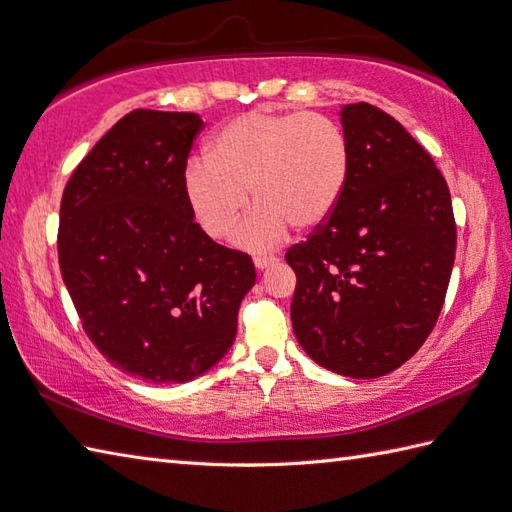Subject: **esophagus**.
<instances>
[{"mask_svg":"<svg viewBox=\"0 0 512 512\" xmlns=\"http://www.w3.org/2000/svg\"><path fill=\"white\" fill-rule=\"evenodd\" d=\"M253 264H255L257 270H266V268L277 264V257H255Z\"/></svg>","mask_w":512,"mask_h":512,"instance_id":"obj_1","label":"esophagus"}]
</instances>
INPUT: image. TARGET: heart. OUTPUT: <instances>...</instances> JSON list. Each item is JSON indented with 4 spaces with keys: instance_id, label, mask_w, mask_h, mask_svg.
Segmentation results:
<instances>
[{
    "instance_id": "obj_1",
    "label": "heart",
    "mask_w": 512,
    "mask_h": 512,
    "mask_svg": "<svg viewBox=\"0 0 512 512\" xmlns=\"http://www.w3.org/2000/svg\"><path fill=\"white\" fill-rule=\"evenodd\" d=\"M350 143L339 123L321 114L259 107L226 121L209 156L191 160L184 195L202 231L220 239L253 198L259 202L237 226L233 242L270 250L290 226L312 233L330 220L350 180Z\"/></svg>"
}]
</instances>
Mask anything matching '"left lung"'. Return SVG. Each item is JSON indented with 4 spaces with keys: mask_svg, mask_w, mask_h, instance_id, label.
I'll use <instances>...</instances> for the list:
<instances>
[{
    "mask_svg": "<svg viewBox=\"0 0 512 512\" xmlns=\"http://www.w3.org/2000/svg\"><path fill=\"white\" fill-rule=\"evenodd\" d=\"M350 180L332 217L286 262L290 317L314 363L350 378L394 372L436 325L455 259L447 180L396 118L343 105Z\"/></svg>",
    "mask_w": 512,
    "mask_h": 512,
    "instance_id": "left-lung-1",
    "label": "left lung"
}]
</instances>
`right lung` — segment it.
Returning a JSON list of instances; mask_svg holds the SVG:
<instances>
[{
  "label": "right lung",
  "instance_id": "1",
  "mask_svg": "<svg viewBox=\"0 0 512 512\" xmlns=\"http://www.w3.org/2000/svg\"><path fill=\"white\" fill-rule=\"evenodd\" d=\"M200 129L193 112H129L61 198L59 266L83 330L149 383H187L220 363L255 286L250 257L193 222L184 171Z\"/></svg>",
  "mask_w": 512,
  "mask_h": 512
}]
</instances>
